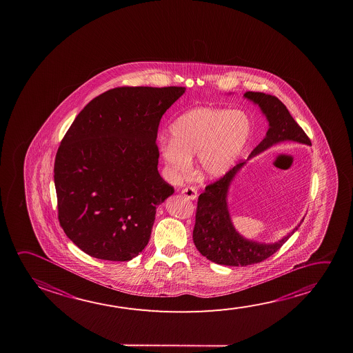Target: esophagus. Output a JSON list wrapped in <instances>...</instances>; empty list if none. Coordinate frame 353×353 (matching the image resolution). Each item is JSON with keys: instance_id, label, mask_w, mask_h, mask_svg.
Returning <instances> with one entry per match:
<instances>
[{"instance_id": "1", "label": "esophagus", "mask_w": 353, "mask_h": 353, "mask_svg": "<svg viewBox=\"0 0 353 353\" xmlns=\"http://www.w3.org/2000/svg\"><path fill=\"white\" fill-rule=\"evenodd\" d=\"M182 194H183L185 198H188V199H191V201H194L196 198V190L194 187L188 185V187H185V188L182 190Z\"/></svg>"}]
</instances>
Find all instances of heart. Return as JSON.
Instances as JSON below:
<instances>
[{
	"label": "heart",
	"mask_w": 353,
	"mask_h": 353,
	"mask_svg": "<svg viewBox=\"0 0 353 353\" xmlns=\"http://www.w3.org/2000/svg\"><path fill=\"white\" fill-rule=\"evenodd\" d=\"M171 140L161 144V155L176 177L191 171L198 157L203 174L220 177L243 152L251 135V121L241 110L198 107L187 110L170 125Z\"/></svg>",
	"instance_id": "obj_1"
}]
</instances>
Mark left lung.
<instances>
[{
	"label": "left lung",
	"mask_w": 353,
	"mask_h": 353,
	"mask_svg": "<svg viewBox=\"0 0 353 353\" xmlns=\"http://www.w3.org/2000/svg\"><path fill=\"white\" fill-rule=\"evenodd\" d=\"M243 96L260 105L261 110L270 123L265 139L254 148L249 159L271 148L272 145L287 140L312 145L305 132L299 127L294 118L290 116L287 107L276 96L252 91L245 93ZM243 165L245 161L239 162L223 177L213 183H209L196 203L193 243L203 256L218 265L249 266L262 262L277 252L301 224L274 243H256L245 239L235 230L228 210L226 196L229 185Z\"/></svg>",
	"instance_id": "left-lung-1"
}]
</instances>
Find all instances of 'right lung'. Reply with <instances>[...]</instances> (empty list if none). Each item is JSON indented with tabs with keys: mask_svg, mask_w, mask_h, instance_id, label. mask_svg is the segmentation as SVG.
<instances>
[{
	"mask_svg": "<svg viewBox=\"0 0 353 353\" xmlns=\"http://www.w3.org/2000/svg\"><path fill=\"white\" fill-rule=\"evenodd\" d=\"M185 87H116L77 114L54 182L66 236L87 254L129 261L149 243L157 207L174 193L157 171V130Z\"/></svg>",
	"mask_w": 353,
	"mask_h": 353,
	"instance_id": "obj_1",
	"label": "right lung"
}]
</instances>
